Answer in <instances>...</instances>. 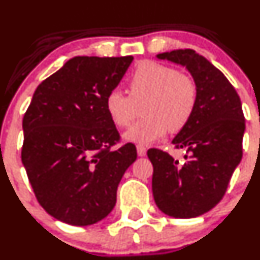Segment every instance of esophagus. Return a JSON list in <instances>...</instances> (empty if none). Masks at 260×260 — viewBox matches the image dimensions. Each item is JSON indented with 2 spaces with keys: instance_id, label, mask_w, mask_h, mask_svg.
Masks as SVG:
<instances>
[{
  "instance_id": "esophagus-1",
  "label": "esophagus",
  "mask_w": 260,
  "mask_h": 260,
  "mask_svg": "<svg viewBox=\"0 0 260 260\" xmlns=\"http://www.w3.org/2000/svg\"><path fill=\"white\" fill-rule=\"evenodd\" d=\"M136 149H138V155L139 156H145L146 155V147L144 146V145H138V146H136Z\"/></svg>"
}]
</instances>
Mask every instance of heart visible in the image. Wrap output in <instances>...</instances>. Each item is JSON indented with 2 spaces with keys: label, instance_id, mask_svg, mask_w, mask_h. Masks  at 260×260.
<instances>
[{
  "label": "heart",
  "instance_id": "heart-1",
  "mask_svg": "<svg viewBox=\"0 0 260 260\" xmlns=\"http://www.w3.org/2000/svg\"><path fill=\"white\" fill-rule=\"evenodd\" d=\"M142 102L144 119L125 133V140L146 145L167 131L186 126L197 104V86L188 74L166 64L142 60L129 80V96L113 89L105 96V111L118 127H127Z\"/></svg>",
  "mask_w": 260,
  "mask_h": 260
}]
</instances>
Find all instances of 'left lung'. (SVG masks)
Wrapping results in <instances>:
<instances>
[{"label":"left lung","instance_id":"1","mask_svg":"<svg viewBox=\"0 0 260 260\" xmlns=\"http://www.w3.org/2000/svg\"><path fill=\"white\" fill-rule=\"evenodd\" d=\"M157 58L186 67L196 83L197 104L172 140L176 149L186 150L185 162L162 150L147 151L153 166V200L167 216L193 218L219 203L241 162L242 103L224 74L193 49L160 53Z\"/></svg>","mask_w":260,"mask_h":260}]
</instances>
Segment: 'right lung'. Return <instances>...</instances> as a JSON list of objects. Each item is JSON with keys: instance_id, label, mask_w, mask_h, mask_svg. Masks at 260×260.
<instances>
[{"instance_id": "right-lung-1", "label": "right lung", "mask_w": 260, "mask_h": 260, "mask_svg": "<svg viewBox=\"0 0 260 260\" xmlns=\"http://www.w3.org/2000/svg\"><path fill=\"white\" fill-rule=\"evenodd\" d=\"M134 57H74L41 83L23 116L22 164L47 213L72 225H90L116 203L122 175L138 157L120 141L105 111Z\"/></svg>"}]
</instances>
